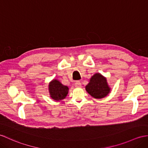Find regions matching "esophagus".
Returning <instances> with one entry per match:
<instances>
[{"instance_id": "1", "label": "esophagus", "mask_w": 148, "mask_h": 148, "mask_svg": "<svg viewBox=\"0 0 148 148\" xmlns=\"http://www.w3.org/2000/svg\"><path fill=\"white\" fill-rule=\"evenodd\" d=\"M81 86V82L79 81H77L75 82V87L80 88Z\"/></svg>"}]
</instances>
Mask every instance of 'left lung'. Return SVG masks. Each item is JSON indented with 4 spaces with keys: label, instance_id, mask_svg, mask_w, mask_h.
Segmentation results:
<instances>
[{
    "label": "left lung",
    "instance_id": "8db88e82",
    "mask_svg": "<svg viewBox=\"0 0 148 148\" xmlns=\"http://www.w3.org/2000/svg\"><path fill=\"white\" fill-rule=\"evenodd\" d=\"M86 90L92 97L99 99L107 96L110 91V88L108 86L106 77L97 73L90 79V82L86 86Z\"/></svg>",
    "mask_w": 148,
    "mask_h": 148
}]
</instances>
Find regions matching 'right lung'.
Instances as JSON below:
<instances>
[{
    "instance_id": "1",
    "label": "right lung",
    "mask_w": 148,
    "mask_h": 148,
    "mask_svg": "<svg viewBox=\"0 0 148 148\" xmlns=\"http://www.w3.org/2000/svg\"><path fill=\"white\" fill-rule=\"evenodd\" d=\"M49 90L50 97L56 101H60L66 97L69 88L57 79H53L49 83Z\"/></svg>"
}]
</instances>
